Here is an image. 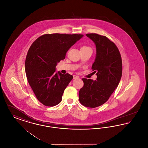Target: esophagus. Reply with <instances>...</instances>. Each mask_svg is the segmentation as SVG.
<instances>
[{"mask_svg": "<svg viewBox=\"0 0 148 148\" xmlns=\"http://www.w3.org/2000/svg\"><path fill=\"white\" fill-rule=\"evenodd\" d=\"M78 77H79L77 76V75H73V79H77V78H78Z\"/></svg>", "mask_w": 148, "mask_h": 148, "instance_id": "1", "label": "esophagus"}]
</instances>
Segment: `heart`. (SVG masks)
Returning a JSON list of instances; mask_svg holds the SVG:
<instances>
[{"mask_svg": "<svg viewBox=\"0 0 148 148\" xmlns=\"http://www.w3.org/2000/svg\"><path fill=\"white\" fill-rule=\"evenodd\" d=\"M82 48H89V47H85V46H84V47H83Z\"/></svg>", "mask_w": 148, "mask_h": 148, "instance_id": "obj_1", "label": "heart"}]
</instances>
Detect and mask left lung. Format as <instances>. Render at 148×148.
<instances>
[{
	"label": "left lung",
	"mask_w": 148,
	"mask_h": 148,
	"mask_svg": "<svg viewBox=\"0 0 148 148\" xmlns=\"http://www.w3.org/2000/svg\"><path fill=\"white\" fill-rule=\"evenodd\" d=\"M95 43L97 54L92 65L96 80L82 79L84 86L79 92L80 103L86 107L96 108L109 99L118 86L122 75V60L116 45L106 36L86 34Z\"/></svg>",
	"instance_id": "left-lung-1"
}]
</instances>
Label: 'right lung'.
Here are the masks:
<instances>
[{
    "instance_id": "obj_1",
    "label": "right lung",
    "mask_w": 148,
    "mask_h": 148,
    "mask_svg": "<svg viewBox=\"0 0 148 148\" xmlns=\"http://www.w3.org/2000/svg\"><path fill=\"white\" fill-rule=\"evenodd\" d=\"M83 36L47 34L39 37L30 46L25 63L26 75L36 98L43 105L53 106L61 102L64 91L73 77L68 73H56V65Z\"/></svg>"
}]
</instances>
